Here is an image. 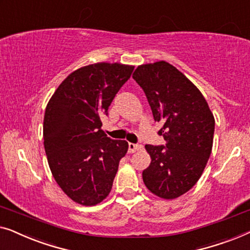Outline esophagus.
<instances>
[{"label": "esophagus", "mask_w": 250, "mask_h": 250, "mask_svg": "<svg viewBox=\"0 0 250 250\" xmlns=\"http://www.w3.org/2000/svg\"><path fill=\"white\" fill-rule=\"evenodd\" d=\"M140 147L142 146H139L138 144H133V143H129V152L130 153H133V152H136V150H138Z\"/></svg>", "instance_id": "obj_1"}]
</instances>
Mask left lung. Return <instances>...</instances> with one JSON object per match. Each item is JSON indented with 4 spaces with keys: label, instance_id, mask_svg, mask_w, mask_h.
Wrapping results in <instances>:
<instances>
[{
    "label": "left lung",
    "instance_id": "1",
    "mask_svg": "<svg viewBox=\"0 0 250 250\" xmlns=\"http://www.w3.org/2000/svg\"><path fill=\"white\" fill-rule=\"evenodd\" d=\"M132 78L142 87L154 120L163 126L165 145H146L149 167L143 180L153 194L165 199L184 195L198 181L213 146L215 121L198 88L170 63L138 66Z\"/></svg>",
    "mask_w": 250,
    "mask_h": 250
}]
</instances>
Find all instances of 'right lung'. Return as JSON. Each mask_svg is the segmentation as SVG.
<instances>
[{
  "instance_id": "1",
  "label": "right lung",
  "mask_w": 250,
  "mask_h": 250,
  "mask_svg": "<svg viewBox=\"0 0 250 250\" xmlns=\"http://www.w3.org/2000/svg\"><path fill=\"white\" fill-rule=\"evenodd\" d=\"M133 66L96 63L69 75L48 102L44 147L55 181L76 203L96 205L110 194L119 162L128 150L101 129V117L128 82Z\"/></svg>"
}]
</instances>
